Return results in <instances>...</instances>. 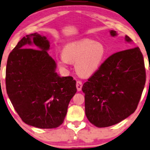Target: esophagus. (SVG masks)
Listing matches in <instances>:
<instances>
[{
    "instance_id": "obj_1",
    "label": "esophagus",
    "mask_w": 150,
    "mask_h": 150,
    "mask_svg": "<svg viewBox=\"0 0 150 150\" xmlns=\"http://www.w3.org/2000/svg\"><path fill=\"white\" fill-rule=\"evenodd\" d=\"M82 87V82L80 81V80H78V81L76 82V88H77L78 91H81Z\"/></svg>"
}]
</instances>
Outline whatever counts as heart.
Segmentation results:
<instances>
[{
	"label": "heart",
	"mask_w": 150,
	"mask_h": 150,
	"mask_svg": "<svg viewBox=\"0 0 150 150\" xmlns=\"http://www.w3.org/2000/svg\"><path fill=\"white\" fill-rule=\"evenodd\" d=\"M105 57L103 45L91 39H82L67 44L57 61L62 68H66L69 62H75L76 72L81 76L88 77L98 70Z\"/></svg>",
	"instance_id": "obj_1"
}]
</instances>
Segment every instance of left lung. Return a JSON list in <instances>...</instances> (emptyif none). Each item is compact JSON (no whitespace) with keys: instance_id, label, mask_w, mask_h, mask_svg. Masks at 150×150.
Instances as JSON below:
<instances>
[{"instance_id":"left-lung-1","label":"left lung","mask_w":150,"mask_h":150,"mask_svg":"<svg viewBox=\"0 0 150 150\" xmlns=\"http://www.w3.org/2000/svg\"><path fill=\"white\" fill-rule=\"evenodd\" d=\"M110 34L117 35L114 30ZM125 40L132 41L128 36ZM145 79L144 57L139 47L110 56L82 86L89 122L97 127H108L129 117L137 108Z\"/></svg>"}]
</instances>
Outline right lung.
Here are the masks:
<instances>
[{
  "label": "right lung",
  "mask_w": 150,
  "mask_h": 150,
  "mask_svg": "<svg viewBox=\"0 0 150 150\" xmlns=\"http://www.w3.org/2000/svg\"><path fill=\"white\" fill-rule=\"evenodd\" d=\"M32 44L34 49L27 46ZM49 47L45 36L28 34L11 52L6 68V93L14 109L25 124L40 129H54L64 122L77 91L72 77L55 72Z\"/></svg>",
  "instance_id": "obj_1"
}]
</instances>
